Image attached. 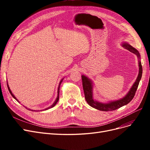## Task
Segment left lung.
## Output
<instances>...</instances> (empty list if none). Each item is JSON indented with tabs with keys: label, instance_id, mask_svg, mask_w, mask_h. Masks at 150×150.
<instances>
[{
	"label": "left lung",
	"instance_id": "left-lung-1",
	"mask_svg": "<svg viewBox=\"0 0 150 150\" xmlns=\"http://www.w3.org/2000/svg\"><path fill=\"white\" fill-rule=\"evenodd\" d=\"M122 46L124 47L127 50H128L130 52L134 53V54L137 56L138 59H140V55L139 52L137 51L135 48L133 47L132 46L128 44L127 42H125L122 44ZM139 64V74L137 77V79L136 80L135 83L133 84V86L131 87V89L129 91V92L127 93V94L125 97L121 99H118L116 101H110L108 103H103L99 101L94 100L93 98V82L90 79H89L87 77L82 75L81 78H82L83 81V88L84 93V96L86 101H87L88 104L91 107L96 109V110L103 111H110L117 110L122 106L126 105L128 104L134 96V94L136 91H137L138 86L139 85V83L142 78V62L139 61L138 62Z\"/></svg>",
	"mask_w": 150,
	"mask_h": 150
}]
</instances>
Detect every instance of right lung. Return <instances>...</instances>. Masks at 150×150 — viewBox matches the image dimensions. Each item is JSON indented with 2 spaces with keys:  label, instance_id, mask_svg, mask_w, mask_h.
<instances>
[{
  "label": "right lung",
  "instance_id": "obj_1",
  "mask_svg": "<svg viewBox=\"0 0 150 150\" xmlns=\"http://www.w3.org/2000/svg\"><path fill=\"white\" fill-rule=\"evenodd\" d=\"M62 80H63V79H61V81H60V83H59V87H58V90H57V98H56V101H54V103L52 104V105L51 106H49V107H48V108H46L45 109V110H49V109H50V108H52V107H54V106L56 105V103L58 102V101H59V88H60V85H61V83H62ZM7 87H8V91H9V92H10V93H11V94L12 95V96L16 100H17V101H18V100H17V99H16V98L15 97V96L14 95H13V94H12V91H11V89H10V88H9V87H8V84H7ZM19 102V101H18ZM28 109V110H30V111H35V110H30V109H28V108H27Z\"/></svg>",
  "mask_w": 150,
  "mask_h": 150
}]
</instances>
